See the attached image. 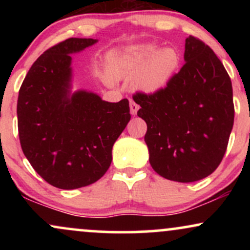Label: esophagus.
Returning a JSON list of instances; mask_svg holds the SVG:
<instances>
[{"label": "esophagus", "mask_w": 250, "mask_h": 250, "mask_svg": "<svg viewBox=\"0 0 250 250\" xmlns=\"http://www.w3.org/2000/svg\"><path fill=\"white\" fill-rule=\"evenodd\" d=\"M129 107H130L131 115H136L137 110H139V105H137L134 101H130V104H129Z\"/></svg>", "instance_id": "34e87169"}]
</instances>
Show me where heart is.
<instances>
[{
  "mask_svg": "<svg viewBox=\"0 0 250 250\" xmlns=\"http://www.w3.org/2000/svg\"><path fill=\"white\" fill-rule=\"evenodd\" d=\"M180 63L173 48L160 50L153 43L134 45L117 51L108 61V69L115 79L135 81V88L154 94L167 87Z\"/></svg>",
  "mask_w": 250,
  "mask_h": 250,
  "instance_id": "obj_1",
  "label": "heart"
}]
</instances>
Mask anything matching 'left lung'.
Wrapping results in <instances>:
<instances>
[{
    "label": "left lung",
    "instance_id": "obj_1",
    "mask_svg": "<svg viewBox=\"0 0 250 250\" xmlns=\"http://www.w3.org/2000/svg\"><path fill=\"white\" fill-rule=\"evenodd\" d=\"M185 62L167 87L133 99L147 123L150 166L165 179L187 183L219 167L233 129L234 103L230 77L208 45L187 37Z\"/></svg>",
    "mask_w": 250,
    "mask_h": 250
}]
</instances>
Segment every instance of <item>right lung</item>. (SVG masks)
<instances>
[{
    "label": "right lung",
    "mask_w": 250,
    "mask_h": 250,
    "mask_svg": "<svg viewBox=\"0 0 250 250\" xmlns=\"http://www.w3.org/2000/svg\"><path fill=\"white\" fill-rule=\"evenodd\" d=\"M96 42L71 37L45 50L19 91L22 150L36 173L60 189L101 179L110 167L114 143L130 120L127 99L113 103L84 89L73 91L71 54Z\"/></svg>",
    "instance_id": "1"
}]
</instances>
